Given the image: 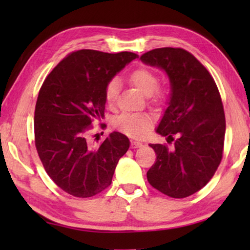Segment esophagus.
I'll return each mask as SVG.
<instances>
[{
  "mask_svg": "<svg viewBox=\"0 0 250 250\" xmlns=\"http://www.w3.org/2000/svg\"><path fill=\"white\" fill-rule=\"evenodd\" d=\"M141 146H143L142 142L131 141V147H132V149H137V147H141Z\"/></svg>",
  "mask_w": 250,
  "mask_h": 250,
  "instance_id": "esophagus-1",
  "label": "esophagus"
}]
</instances>
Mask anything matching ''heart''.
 <instances>
[{
  "label": "heart",
  "mask_w": 250,
  "mask_h": 250,
  "mask_svg": "<svg viewBox=\"0 0 250 250\" xmlns=\"http://www.w3.org/2000/svg\"><path fill=\"white\" fill-rule=\"evenodd\" d=\"M130 83L141 92L147 96L152 104H161L164 100V94L155 90L158 84L156 75L147 68H138L129 76ZM119 91V84L117 80L108 83L104 89V99L109 105L116 104ZM152 125V118L147 113H125L116 120V126L121 132L133 138H141L147 133Z\"/></svg>",
  "instance_id": "obj_1"
}]
</instances>
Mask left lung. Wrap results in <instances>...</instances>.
<instances>
[{
    "instance_id": "obj_1",
    "label": "left lung",
    "mask_w": 250,
    "mask_h": 250,
    "mask_svg": "<svg viewBox=\"0 0 250 250\" xmlns=\"http://www.w3.org/2000/svg\"><path fill=\"white\" fill-rule=\"evenodd\" d=\"M162 69L170 80V98L156 133L174 146L149 145L156 161L146 173L149 183L174 198L188 197L208 183L222 161L225 113L213 77L197 59L182 48L163 47L140 57Z\"/></svg>"
}]
</instances>
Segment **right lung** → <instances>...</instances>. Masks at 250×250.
Instances as JSON below:
<instances>
[{
	"mask_svg": "<svg viewBox=\"0 0 250 250\" xmlns=\"http://www.w3.org/2000/svg\"><path fill=\"white\" fill-rule=\"evenodd\" d=\"M135 58L130 52L77 50L41 88L34 117L36 150L50 179L70 195L91 197L107 188L129 149L125 134L115 131L94 143L89 130L92 121L104 117L105 86Z\"/></svg>",
	"mask_w": 250,
	"mask_h": 250,
	"instance_id": "right-lung-1",
	"label": "right lung"
}]
</instances>
